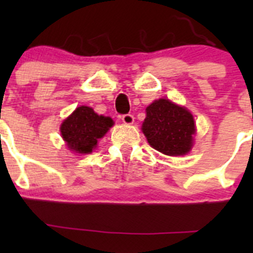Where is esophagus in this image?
Returning a JSON list of instances; mask_svg holds the SVG:
<instances>
[{"label":"esophagus","instance_id":"1","mask_svg":"<svg viewBox=\"0 0 253 253\" xmlns=\"http://www.w3.org/2000/svg\"><path fill=\"white\" fill-rule=\"evenodd\" d=\"M121 120L125 125H132L134 121V117L132 116L131 114H126V115H122Z\"/></svg>","mask_w":253,"mask_h":253}]
</instances>
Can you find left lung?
<instances>
[{"label": "left lung", "instance_id": "8db88e82", "mask_svg": "<svg viewBox=\"0 0 253 253\" xmlns=\"http://www.w3.org/2000/svg\"><path fill=\"white\" fill-rule=\"evenodd\" d=\"M142 131L150 147L170 157L185 155L192 149L196 125L192 114L169 99L155 100L145 109Z\"/></svg>", "mask_w": 253, "mask_h": 253}]
</instances>
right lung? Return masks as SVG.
I'll use <instances>...</instances> for the list:
<instances>
[{
  "instance_id": "right-lung-1",
  "label": "right lung",
  "mask_w": 253,
  "mask_h": 253,
  "mask_svg": "<svg viewBox=\"0 0 253 253\" xmlns=\"http://www.w3.org/2000/svg\"><path fill=\"white\" fill-rule=\"evenodd\" d=\"M114 125L111 117L98 115L89 106H79L61 125V136L68 149L89 154Z\"/></svg>"
}]
</instances>
